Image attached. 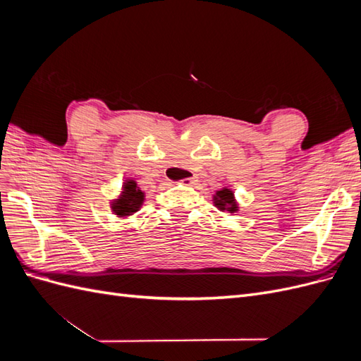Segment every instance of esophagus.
<instances>
[{
	"label": "esophagus",
	"instance_id": "34e87169",
	"mask_svg": "<svg viewBox=\"0 0 361 361\" xmlns=\"http://www.w3.org/2000/svg\"><path fill=\"white\" fill-rule=\"evenodd\" d=\"M195 180H197V176H190V178H185L182 180H179L182 185H192Z\"/></svg>",
	"mask_w": 361,
	"mask_h": 361
}]
</instances>
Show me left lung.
I'll list each match as a JSON object with an SVG mask.
<instances>
[{
  "label": "left lung",
  "instance_id": "left-lung-1",
  "mask_svg": "<svg viewBox=\"0 0 361 361\" xmlns=\"http://www.w3.org/2000/svg\"><path fill=\"white\" fill-rule=\"evenodd\" d=\"M214 204L218 207L220 211H227L231 214H235L238 211V203L235 200L233 191L228 188H223L220 191H216L214 195Z\"/></svg>",
  "mask_w": 361,
  "mask_h": 361
}]
</instances>
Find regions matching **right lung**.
Here are the masks:
<instances>
[{
  "label": "right lung",
  "mask_w": 361,
  "mask_h": 361,
  "mask_svg": "<svg viewBox=\"0 0 361 361\" xmlns=\"http://www.w3.org/2000/svg\"><path fill=\"white\" fill-rule=\"evenodd\" d=\"M145 202V192L137 187V182L133 179H128L123 183L122 194L118 199L111 202V211L118 216H129L135 214L141 204Z\"/></svg>",
  "instance_id": "obj_1"
}]
</instances>
